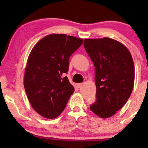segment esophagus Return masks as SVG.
Returning a JSON list of instances; mask_svg holds the SVG:
<instances>
[{
  "mask_svg": "<svg viewBox=\"0 0 148 148\" xmlns=\"http://www.w3.org/2000/svg\"><path fill=\"white\" fill-rule=\"evenodd\" d=\"M83 85H84V84H83V83H81V84H77V86L79 88H82V87L83 86Z\"/></svg>",
  "mask_w": 148,
  "mask_h": 148,
  "instance_id": "1",
  "label": "esophagus"
}]
</instances>
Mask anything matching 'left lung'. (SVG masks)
<instances>
[{
    "label": "left lung",
    "instance_id": "1",
    "mask_svg": "<svg viewBox=\"0 0 148 148\" xmlns=\"http://www.w3.org/2000/svg\"><path fill=\"white\" fill-rule=\"evenodd\" d=\"M84 45L95 67L96 101L90 109L100 118H109L124 106L133 91L132 56L122 43L107 37L85 39Z\"/></svg>",
    "mask_w": 148,
    "mask_h": 148
}]
</instances>
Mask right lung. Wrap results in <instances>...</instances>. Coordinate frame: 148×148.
I'll use <instances>...</instances> for the list:
<instances>
[{
    "instance_id": "1",
    "label": "right lung",
    "mask_w": 148,
    "mask_h": 148,
    "mask_svg": "<svg viewBox=\"0 0 148 148\" xmlns=\"http://www.w3.org/2000/svg\"><path fill=\"white\" fill-rule=\"evenodd\" d=\"M84 40L52 34L38 42L27 58L23 84L32 108L45 118L61 114L75 89L67 77L70 56Z\"/></svg>"
}]
</instances>
